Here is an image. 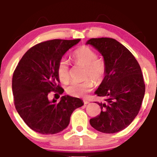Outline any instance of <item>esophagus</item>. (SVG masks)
Returning <instances> with one entry per match:
<instances>
[{
    "label": "esophagus",
    "instance_id": "1",
    "mask_svg": "<svg viewBox=\"0 0 157 157\" xmlns=\"http://www.w3.org/2000/svg\"><path fill=\"white\" fill-rule=\"evenodd\" d=\"M83 103H84V104H89V101L87 100H83Z\"/></svg>",
    "mask_w": 157,
    "mask_h": 157
}]
</instances>
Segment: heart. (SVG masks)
<instances>
[{"label": "heart", "mask_w": 157, "mask_h": 157, "mask_svg": "<svg viewBox=\"0 0 157 157\" xmlns=\"http://www.w3.org/2000/svg\"><path fill=\"white\" fill-rule=\"evenodd\" d=\"M74 61L76 64L85 66L84 78H86L81 83L74 82L66 87L68 95L74 97H83L93 89L94 81L101 83L104 78L106 72V64L104 59L98 58L95 51L87 46L79 47L72 54ZM57 74L60 81L67 83L70 80L69 63L65 59L59 60L57 65Z\"/></svg>", "instance_id": "obj_1"}]
</instances>
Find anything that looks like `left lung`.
<instances>
[{
    "instance_id": "left-lung-1",
    "label": "left lung",
    "mask_w": 157,
    "mask_h": 157,
    "mask_svg": "<svg viewBox=\"0 0 157 157\" xmlns=\"http://www.w3.org/2000/svg\"><path fill=\"white\" fill-rule=\"evenodd\" d=\"M86 44L101 53L106 64V75L95 92L104 98L96 102L101 111L90 124L98 132L117 133L127 127L141 109L145 94L141 67L134 55L113 38H91Z\"/></svg>"
}]
</instances>
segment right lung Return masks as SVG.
<instances>
[{
  "mask_svg": "<svg viewBox=\"0 0 157 157\" xmlns=\"http://www.w3.org/2000/svg\"><path fill=\"white\" fill-rule=\"evenodd\" d=\"M80 39H53L31 47L23 56L12 78L13 102L28 126L42 134L63 131L75 109L82 106L80 98L63 96L61 101H49L51 91L62 94L57 65L63 55Z\"/></svg>",
  "mask_w": 157,
  "mask_h": 157,
  "instance_id": "add662e5",
  "label": "right lung"
}]
</instances>
